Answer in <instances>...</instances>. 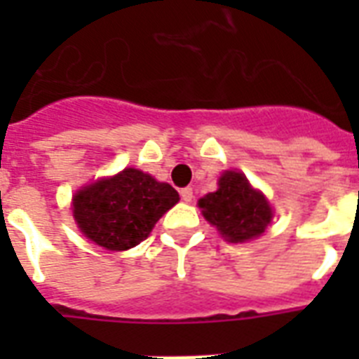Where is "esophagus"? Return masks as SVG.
I'll return each mask as SVG.
<instances>
[{"mask_svg": "<svg viewBox=\"0 0 359 359\" xmlns=\"http://www.w3.org/2000/svg\"><path fill=\"white\" fill-rule=\"evenodd\" d=\"M180 197H182V201L190 203L191 199H194V190H191L190 186H188V188H182V190H180Z\"/></svg>", "mask_w": 359, "mask_h": 359, "instance_id": "esophagus-1", "label": "esophagus"}]
</instances>
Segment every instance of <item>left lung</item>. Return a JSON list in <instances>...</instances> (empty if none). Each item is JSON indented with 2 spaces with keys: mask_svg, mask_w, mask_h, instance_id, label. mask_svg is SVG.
Here are the masks:
<instances>
[{
  "mask_svg": "<svg viewBox=\"0 0 359 359\" xmlns=\"http://www.w3.org/2000/svg\"><path fill=\"white\" fill-rule=\"evenodd\" d=\"M199 208L208 224L235 244L261 236L272 219V208L264 196L253 190L238 171H225L218 190L199 199Z\"/></svg>",
  "mask_w": 359,
  "mask_h": 359,
  "instance_id": "8db88e82",
  "label": "left lung"
}]
</instances>
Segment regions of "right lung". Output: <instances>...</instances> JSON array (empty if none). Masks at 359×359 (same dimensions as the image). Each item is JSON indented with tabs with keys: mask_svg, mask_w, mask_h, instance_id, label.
<instances>
[{
	"mask_svg": "<svg viewBox=\"0 0 359 359\" xmlns=\"http://www.w3.org/2000/svg\"><path fill=\"white\" fill-rule=\"evenodd\" d=\"M177 201L173 186L128 168L78 191L72 212L87 238L106 250L124 251L143 242Z\"/></svg>",
	"mask_w": 359,
	"mask_h": 359,
	"instance_id": "obj_1",
	"label": "right lung"
}]
</instances>
